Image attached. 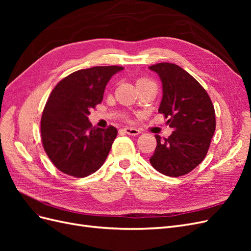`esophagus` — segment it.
<instances>
[{
  "mask_svg": "<svg viewBox=\"0 0 251 251\" xmlns=\"http://www.w3.org/2000/svg\"><path fill=\"white\" fill-rule=\"evenodd\" d=\"M124 131L127 135H131V136H137L140 134V131L137 130V128H134V127H125Z\"/></svg>",
  "mask_w": 251,
  "mask_h": 251,
  "instance_id": "1",
  "label": "esophagus"
}]
</instances>
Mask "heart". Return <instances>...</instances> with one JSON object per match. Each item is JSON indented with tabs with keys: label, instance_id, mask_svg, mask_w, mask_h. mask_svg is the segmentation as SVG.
Listing matches in <instances>:
<instances>
[{
	"label": "heart",
	"instance_id": "obj_1",
	"mask_svg": "<svg viewBox=\"0 0 251 251\" xmlns=\"http://www.w3.org/2000/svg\"><path fill=\"white\" fill-rule=\"evenodd\" d=\"M151 81L149 80L148 78H138L137 81H136V86H141V85H147V83H151Z\"/></svg>",
	"mask_w": 251,
	"mask_h": 251
}]
</instances>
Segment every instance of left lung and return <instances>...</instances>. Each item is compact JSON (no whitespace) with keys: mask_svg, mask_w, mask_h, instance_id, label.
Returning a JSON list of instances; mask_svg holds the SVG:
<instances>
[{"mask_svg":"<svg viewBox=\"0 0 251 251\" xmlns=\"http://www.w3.org/2000/svg\"><path fill=\"white\" fill-rule=\"evenodd\" d=\"M149 68L162 82L158 112L169 118L166 125L174 130L169 138L155 136L157 147L150 162L165 176L179 177L206 156L216 130L215 109L206 91L178 65L160 63Z\"/></svg>","mask_w":251,"mask_h":251,"instance_id":"1","label":"left lung"}]
</instances>
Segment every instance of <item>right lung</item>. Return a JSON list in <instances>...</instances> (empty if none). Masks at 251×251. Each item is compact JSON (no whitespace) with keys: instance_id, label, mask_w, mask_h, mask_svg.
I'll return each mask as SVG.
<instances>
[{"instance_id":"add662e5","label":"right lung","mask_w":251,"mask_h":251,"mask_svg":"<svg viewBox=\"0 0 251 251\" xmlns=\"http://www.w3.org/2000/svg\"><path fill=\"white\" fill-rule=\"evenodd\" d=\"M123 67L103 66L75 71L60 80L45 105L41 120L44 150L64 174L83 178L100 169L117 136L116 127L92 126L91 109Z\"/></svg>"}]
</instances>
